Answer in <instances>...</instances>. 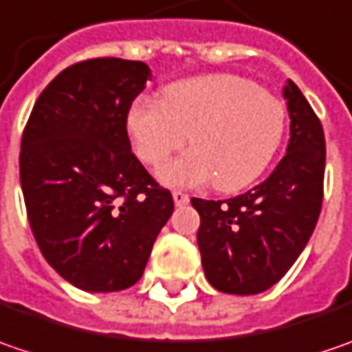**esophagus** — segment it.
I'll list each match as a JSON object with an SVG mask.
<instances>
[{
    "instance_id": "34e87169",
    "label": "esophagus",
    "mask_w": 352,
    "mask_h": 352,
    "mask_svg": "<svg viewBox=\"0 0 352 352\" xmlns=\"http://www.w3.org/2000/svg\"><path fill=\"white\" fill-rule=\"evenodd\" d=\"M173 203H175V206H185L189 203V195L175 191L173 192Z\"/></svg>"
}]
</instances>
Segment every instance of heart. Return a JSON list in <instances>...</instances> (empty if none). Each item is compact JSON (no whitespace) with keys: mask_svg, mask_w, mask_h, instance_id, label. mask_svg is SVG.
Listing matches in <instances>:
<instances>
[{"mask_svg":"<svg viewBox=\"0 0 352 352\" xmlns=\"http://www.w3.org/2000/svg\"><path fill=\"white\" fill-rule=\"evenodd\" d=\"M133 151L157 169L185 146L191 151L163 167L169 187L240 191L266 171L282 144L285 106L236 74H205L165 86L163 98H138L128 110Z\"/></svg>","mask_w":352,"mask_h":352,"instance_id":"obj_1","label":"heart"}]
</instances>
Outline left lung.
<instances>
[{
	"instance_id": "8db88e82",
	"label": "left lung",
	"mask_w": 352,
	"mask_h": 352,
	"mask_svg": "<svg viewBox=\"0 0 352 352\" xmlns=\"http://www.w3.org/2000/svg\"><path fill=\"white\" fill-rule=\"evenodd\" d=\"M289 144L264 183L226 201L191 199L201 214L197 242L210 285L224 294H262L285 276L314 234L323 203L325 135L292 80L283 86Z\"/></svg>"
}]
</instances>
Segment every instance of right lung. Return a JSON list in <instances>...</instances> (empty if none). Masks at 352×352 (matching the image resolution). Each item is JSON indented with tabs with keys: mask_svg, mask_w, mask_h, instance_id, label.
Listing matches in <instances>:
<instances>
[{
	"mask_svg": "<svg viewBox=\"0 0 352 352\" xmlns=\"http://www.w3.org/2000/svg\"><path fill=\"white\" fill-rule=\"evenodd\" d=\"M151 70L90 58L56 74L33 106L19 153L27 217L41 254L78 289L138 282L173 197L131 153L126 118Z\"/></svg>",
	"mask_w": 352,
	"mask_h": 352,
	"instance_id": "right-lung-1",
	"label": "right lung"
}]
</instances>
